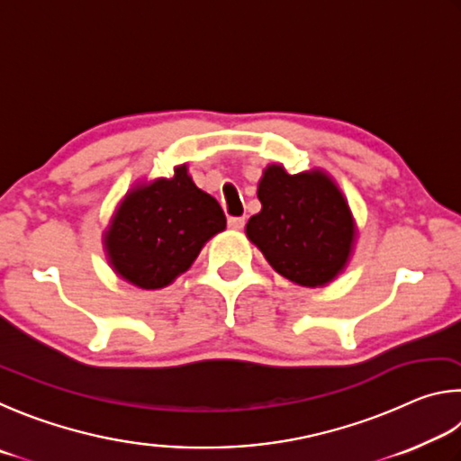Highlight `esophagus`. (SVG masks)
Wrapping results in <instances>:
<instances>
[{"mask_svg": "<svg viewBox=\"0 0 461 461\" xmlns=\"http://www.w3.org/2000/svg\"><path fill=\"white\" fill-rule=\"evenodd\" d=\"M229 226L232 230H240L245 226V218L243 216H232V218H229Z\"/></svg>", "mask_w": 461, "mask_h": 461, "instance_id": "obj_1", "label": "esophagus"}]
</instances>
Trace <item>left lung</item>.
I'll list each match as a JSON object with an SVG mask.
<instances>
[{"label":"left lung","mask_w":461,"mask_h":461,"mask_svg":"<svg viewBox=\"0 0 461 461\" xmlns=\"http://www.w3.org/2000/svg\"><path fill=\"white\" fill-rule=\"evenodd\" d=\"M257 196L261 212L249 218L247 237L279 276L303 287H321L342 273L357 229L332 177L321 169L292 176L271 164Z\"/></svg>","instance_id":"obj_1"}]
</instances>
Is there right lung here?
<instances>
[{
    "mask_svg": "<svg viewBox=\"0 0 461 461\" xmlns=\"http://www.w3.org/2000/svg\"><path fill=\"white\" fill-rule=\"evenodd\" d=\"M226 229V216L177 166L174 177L137 184L113 214L103 245L113 271L141 289H161L188 271L200 249Z\"/></svg>",
    "mask_w": 461,
    "mask_h": 461,
    "instance_id": "1",
    "label": "right lung"
}]
</instances>
